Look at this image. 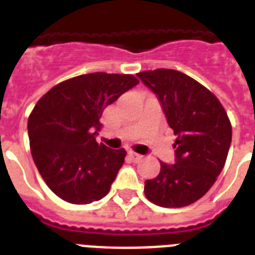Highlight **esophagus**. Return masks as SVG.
Returning <instances> with one entry per match:
<instances>
[{
  "label": "esophagus",
  "instance_id": "34e87169",
  "mask_svg": "<svg viewBox=\"0 0 255 255\" xmlns=\"http://www.w3.org/2000/svg\"><path fill=\"white\" fill-rule=\"evenodd\" d=\"M128 155H129V157H131V160L133 163H139V161L143 160V156L139 155V153H136V152H129Z\"/></svg>",
  "mask_w": 255,
  "mask_h": 255
}]
</instances>
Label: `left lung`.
I'll list each match as a JSON object with an SVG mask.
<instances>
[{
    "label": "left lung",
    "instance_id": "left-lung-1",
    "mask_svg": "<svg viewBox=\"0 0 255 255\" xmlns=\"http://www.w3.org/2000/svg\"><path fill=\"white\" fill-rule=\"evenodd\" d=\"M163 104L176 141V164L160 161L157 177L147 180L145 197L163 208L193 204L212 188L225 165L232 124L217 96L184 73L169 69L137 74Z\"/></svg>",
    "mask_w": 255,
    "mask_h": 255
}]
</instances>
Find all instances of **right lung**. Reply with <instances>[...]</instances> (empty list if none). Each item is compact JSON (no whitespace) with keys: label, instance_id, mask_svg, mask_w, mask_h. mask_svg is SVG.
I'll use <instances>...</instances> for the list:
<instances>
[{"label":"right lung","instance_id":"right-lung-1","mask_svg":"<svg viewBox=\"0 0 255 255\" xmlns=\"http://www.w3.org/2000/svg\"><path fill=\"white\" fill-rule=\"evenodd\" d=\"M137 83L131 74H85L54 86L34 106L27 120L31 156L63 201L85 205L110 192L127 152L99 144L95 133L104 108Z\"/></svg>","mask_w":255,"mask_h":255}]
</instances>
